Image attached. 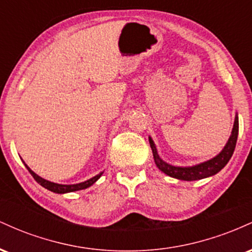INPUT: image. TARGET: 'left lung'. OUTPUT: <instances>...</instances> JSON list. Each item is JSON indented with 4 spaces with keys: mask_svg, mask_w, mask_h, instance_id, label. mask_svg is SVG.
I'll return each mask as SVG.
<instances>
[{
    "mask_svg": "<svg viewBox=\"0 0 252 252\" xmlns=\"http://www.w3.org/2000/svg\"><path fill=\"white\" fill-rule=\"evenodd\" d=\"M238 115L236 114L232 131H231L230 137H228L227 142L224 146V148L221 149V152L219 153L218 155H216L215 158H210V160L189 167L173 166V164L163 161L162 158H160V155H158L154 141H153V138L149 136L150 148L153 150V155H154L156 167H158L161 172H163L164 174L170 176V178H175L184 181L201 180V179L210 178V176L216 175L217 173L220 172V170L226 166L228 161H230L231 156L233 154V152H235L237 137H238Z\"/></svg>",
    "mask_w": 252,
    "mask_h": 252,
    "instance_id": "left-lung-1",
    "label": "left lung"
}]
</instances>
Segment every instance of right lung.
I'll return each instance as SVG.
<instances>
[{"label": "right lung", "instance_id": "add662e5", "mask_svg": "<svg viewBox=\"0 0 252 252\" xmlns=\"http://www.w3.org/2000/svg\"><path fill=\"white\" fill-rule=\"evenodd\" d=\"M25 163V162H24ZM25 166L27 167V169L30 170V173L32 175H33V178L35 179L37 184L41 185L42 187H45L46 189L51 190V192H54V193H58V194H65V193H70V192H76V190H80V189H88V187L92 186V185L96 182L98 179L102 176V174L104 173L100 172L99 174H97L96 176H94V178L89 179V180L86 181H83V182H79V184H73V185H63V184H56V182H52V181H48L46 180V179L41 178V176H39L36 174V173H34L33 170H32L30 167L27 166V164L25 163Z\"/></svg>", "mask_w": 252, "mask_h": 252}]
</instances>
